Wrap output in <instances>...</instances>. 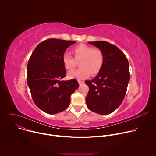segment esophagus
Here are the masks:
<instances>
[{"instance_id":"1","label":"esophagus","mask_w":156,"mask_h":156,"mask_svg":"<svg viewBox=\"0 0 156 156\" xmlns=\"http://www.w3.org/2000/svg\"><path fill=\"white\" fill-rule=\"evenodd\" d=\"M78 83H79V84H80V85H81V84H83L84 83V81H83L79 80V81H78Z\"/></svg>"}]
</instances>
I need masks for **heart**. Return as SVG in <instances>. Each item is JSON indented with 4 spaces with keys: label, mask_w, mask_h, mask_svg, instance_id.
I'll list each match as a JSON object with an SVG mask.
<instances>
[{
    "label": "heart",
    "mask_w": 156,
    "mask_h": 156,
    "mask_svg": "<svg viewBox=\"0 0 156 156\" xmlns=\"http://www.w3.org/2000/svg\"><path fill=\"white\" fill-rule=\"evenodd\" d=\"M73 54L76 60L79 61L80 69L68 73L70 78L83 80L90 76L91 73L95 75L99 73L104 64V55L99 49L86 44H81L73 49ZM69 53L65 52L62 55V62L66 70H71L76 65V61Z\"/></svg>",
    "instance_id": "1"
}]
</instances>
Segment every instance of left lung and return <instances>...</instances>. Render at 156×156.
Listing matches in <instances>:
<instances>
[{
  "mask_svg": "<svg viewBox=\"0 0 156 156\" xmlns=\"http://www.w3.org/2000/svg\"><path fill=\"white\" fill-rule=\"evenodd\" d=\"M104 55L102 68L93 79L85 81L90 90L86 98L87 108L101 115L113 112L122 104L130 79L129 63L117 46L106 41L88 42Z\"/></svg>",
  "mask_w": 156,
  "mask_h": 156,
  "instance_id": "obj_1",
  "label": "left lung"
}]
</instances>
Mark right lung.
<instances>
[{
    "label": "right lung",
    "instance_id": "right-lung-1",
    "mask_svg": "<svg viewBox=\"0 0 156 156\" xmlns=\"http://www.w3.org/2000/svg\"><path fill=\"white\" fill-rule=\"evenodd\" d=\"M75 41L49 39L39 44L27 66V83L35 104L43 112L55 114L67 108L70 96L79 86L66 76L62 55Z\"/></svg>",
    "mask_w": 156,
    "mask_h": 156
}]
</instances>
